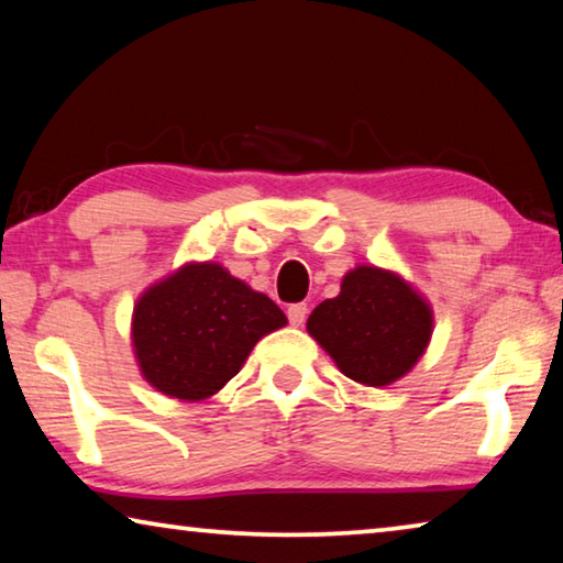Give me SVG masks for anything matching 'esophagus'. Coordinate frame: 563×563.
I'll return each mask as SVG.
<instances>
[{
    "label": "esophagus",
    "instance_id": "34e87169",
    "mask_svg": "<svg viewBox=\"0 0 563 563\" xmlns=\"http://www.w3.org/2000/svg\"><path fill=\"white\" fill-rule=\"evenodd\" d=\"M305 318H308V305H305V302H295V305H290V308H288V320H290V325L300 328L302 322H305Z\"/></svg>",
    "mask_w": 563,
    "mask_h": 563
}]
</instances>
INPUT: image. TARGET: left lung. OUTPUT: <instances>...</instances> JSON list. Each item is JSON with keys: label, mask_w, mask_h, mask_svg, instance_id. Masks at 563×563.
Masks as SVG:
<instances>
[{"label": "left lung", "mask_w": 563, "mask_h": 563, "mask_svg": "<svg viewBox=\"0 0 563 563\" xmlns=\"http://www.w3.org/2000/svg\"><path fill=\"white\" fill-rule=\"evenodd\" d=\"M432 330L434 316L424 295L377 265L347 271L338 298L322 300L308 318V332L340 373L367 387L405 377L424 355Z\"/></svg>", "instance_id": "left-lung-1"}]
</instances>
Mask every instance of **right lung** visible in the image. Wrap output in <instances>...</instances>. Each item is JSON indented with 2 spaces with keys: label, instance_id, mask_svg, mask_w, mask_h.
<instances>
[{
  "label": "right lung",
  "instance_id": "obj_1",
  "mask_svg": "<svg viewBox=\"0 0 563 563\" xmlns=\"http://www.w3.org/2000/svg\"><path fill=\"white\" fill-rule=\"evenodd\" d=\"M285 322L268 295L233 278L221 263H186L133 305V355L158 393L201 402L241 373L255 342Z\"/></svg>",
  "mask_w": 563,
  "mask_h": 563
}]
</instances>
